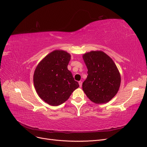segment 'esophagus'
Masks as SVG:
<instances>
[{
    "instance_id": "obj_1",
    "label": "esophagus",
    "mask_w": 147,
    "mask_h": 147,
    "mask_svg": "<svg viewBox=\"0 0 147 147\" xmlns=\"http://www.w3.org/2000/svg\"><path fill=\"white\" fill-rule=\"evenodd\" d=\"M79 86H80V87H81L82 84V81H79Z\"/></svg>"
}]
</instances>
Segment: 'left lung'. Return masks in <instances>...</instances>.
<instances>
[{"instance_id":"obj_1","label":"left lung","mask_w":147,"mask_h":147,"mask_svg":"<svg viewBox=\"0 0 147 147\" xmlns=\"http://www.w3.org/2000/svg\"><path fill=\"white\" fill-rule=\"evenodd\" d=\"M88 76L82 83V90L92 102H108L118 93L121 75L115 62L107 54L95 50L82 55Z\"/></svg>"}]
</instances>
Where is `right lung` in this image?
I'll use <instances>...</instances> for the list:
<instances>
[{"label": "right lung", "mask_w": 147, "mask_h": 147, "mask_svg": "<svg viewBox=\"0 0 147 147\" xmlns=\"http://www.w3.org/2000/svg\"><path fill=\"white\" fill-rule=\"evenodd\" d=\"M71 55L65 50H55L37 65L33 82L37 94L51 106H58L69 98L79 85L68 69Z\"/></svg>", "instance_id": "right-lung-1"}]
</instances>
